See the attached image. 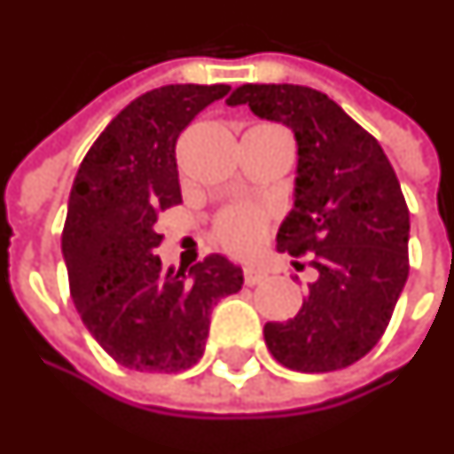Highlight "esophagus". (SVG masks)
Segmentation results:
<instances>
[{
  "instance_id": "1",
  "label": "esophagus",
  "mask_w": 454,
  "mask_h": 454,
  "mask_svg": "<svg viewBox=\"0 0 454 454\" xmlns=\"http://www.w3.org/2000/svg\"><path fill=\"white\" fill-rule=\"evenodd\" d=\"M243 278H246V285H250V287H253V285H260V282L265 280L268 275H265L262 270H258V268H246Z\"/></svg>"
}]
</instances>
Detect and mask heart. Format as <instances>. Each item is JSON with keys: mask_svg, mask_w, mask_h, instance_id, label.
<instances>
[{"mask_svg": "<svg viewBox=\"0 0 454 454\" xmlns=\"http://www.w3.org/2000/svg\"><path fill=\"white\" fill-rule=\"evenodd\" d=\"M270 211L265 206H228L214 221V238L221 248L233 255H250L260 246L270 226Z\"/></svg>", "mask_w": 454, "mask_h": 454, "instance_id": "heart-1", "label": "heart"}]
</instances>
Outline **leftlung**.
I'll use <instances>...</instances> for the list:
<instances>
[{
  "instance_id": "1",
  "label": "left lung",
  "mask_w": 454,
  "mask_h": 454,
  "mask_svg": "<svg viewBox=\"0 0 454 454\" xmlns=\"http://www.w3.org/2000/svg\"><path fill=\"white\" fill-rule=\"evenodd\" d=\"M228 106H248L297 139L294 208L278 250L307 255L317 278L293 319L265 325V344L293 371L347 369L379 344L408 280L411 218L398 176L376 137L319 90L250 83Z\"/></svg>"
}]
</instances>
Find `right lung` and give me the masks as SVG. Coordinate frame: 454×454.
<instances>
[{
    "label": "right lung",
    "mask_w": 454,
    "mask_h": 454,
    "mask_svg": "<svg viewBox=\"0 0 454 454\" xmlns=\"http://www.w3.org/2000/svg\"><path fill=\"white\" fill-rule=\"evenodd\" d=\"M228 90L186 83L139 95L75 174L61 236L71 297L95 341L128 369H192L204 356L211 307L243 285V270L216 253L186 275L157 255V218L182 201L176 139Z\"/></svg>",
    "instance_id": "1"
}]
</instances>
